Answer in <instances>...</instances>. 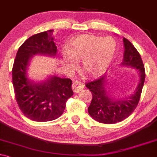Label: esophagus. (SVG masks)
<instances>
[{"label": "esophagus", "mask_w": 157, "mask_h": 157, "mask_svg": "<svg viewBox=\"0 0 157 157\" xmlns=\"http://www.w3.org/2000/svg\"><path fill=\"white\" fill-rule=\"evenodd\" d=\"M84 87H85V86H84V85L82 82H78V81H75V82H73V83H72V90H73V92L78 93L83 90Z\"/></svg>", "instance_id": "obj_1"}]
</instances>
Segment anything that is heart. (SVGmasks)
<instances>
[{
  "instance_id": "1",
  "label": "heart",
  "mask_w": 157,
  "mask_h": 157,
  "mask_svg": "<svg viewBox=\"0 0 157 157\" xmlns=\"http://www.w3.org/2000/svg\"><path fill=\"white\" fill-rule=\"evenodd\" d=\"M117 52V43L112 36L85 34L73 39L63 49L62 60L67 69H71L75 60H82L84 70L94 76L102 75L111 65Z\"/></svg>"
}]
</instances>
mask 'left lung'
I'll return each mask as SVG.
<instances>
[{
  "label": "left lung",
  "mask_w": 157,
  "mask_h": 157,
  "mask_svg": "<svg viewBox=\"0 0 157 157\" xmlns=\"http://www.w3.org/2000/svg\"><path fill=\"white\" fill-rule=\"evenodd\" d=\"M124 45V59L121 65L136 69L139 72V83L129 98L114 99L109 97L105 87V75L86 84L92 94L88 113L92 118L102 124H112L121 122L133 112L139 102L144 79L145 70L141 55L127 39H123Z\"/></svg>",
  "instance_id": "left-lung-1"
}]
</instances>
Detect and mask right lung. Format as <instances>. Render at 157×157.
<instances>
[{"instance_id": "obj_1", "label": "right lung", "mask_w": 157, "mask_h": 157, "mask_svg": "<svg viewBox=\"0 0 157 157\" xmlns=\"http://www.w3.org/2000/svg\"><path fill=\"white\" fill-rule=\"evenodd\" d=\"M53 31L39 33L25 40L18 48L12 70L18 107L28 118L39 122L53 121L60 117L67 99L73 95L71 79L53 75L36 83L27 76L28 64L33 55L54 57L57 54Z\"/></svg>"}]
</instances>
